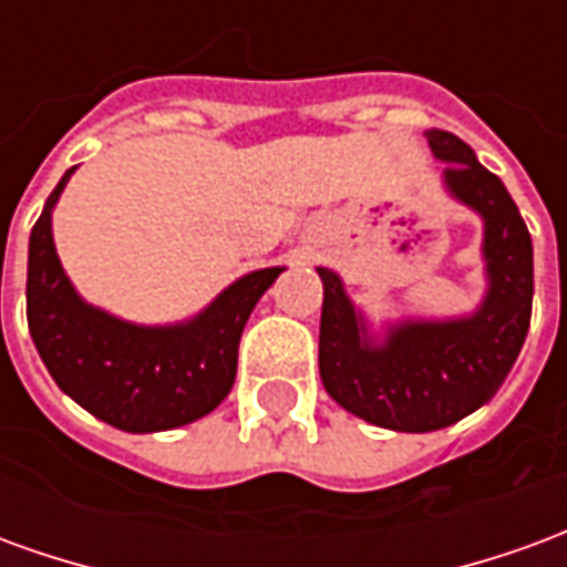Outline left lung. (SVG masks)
<instances>
[{"label":"left lung","instance_id":"1","mask_svg":"<svg viewBox=\"0 0 567 567\" xmlns=\"http://www.w3.org/2000/svg\"><path fill=\"white\" fill-rule=\"evenodd\" d=\"M427 145L446 163L443 185L483 218L486 297L474 316L406 319L373 343L340 276L319 267L324 285L319 373L324 392L370 425L425 434L455 425L488 404L507 380L532 321V236L498 175L446 130H427Z\"/></svg>","mask_w":567,"mask_h":567}]
</instances>
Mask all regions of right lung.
I'll return each mask as SVG.
<instances>
[{
  "label": "right lung",
  "mask_w": 567,
  "mask_h": 567,
  "mask_svg": "<svg viewBox=\"0 0 567 567\" xmlns=\"http://www.w3.org/2000/svg\"><path fill=\"white\" fill-rule=\"evenodd\" d=\"M69 169L30 234L27 321L44 368L63 392L109 425L148 434L206 416L230 394L236 352L251 309L285 267L236 279L182 324H130L84 303L60 267L51 209Z\"/></svg>",
  "instance_id": "1"
}]
</instances>
